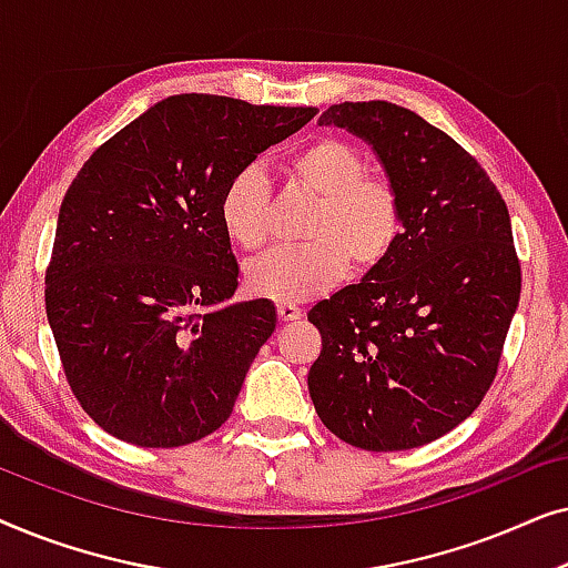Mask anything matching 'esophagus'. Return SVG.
<instances>
[{"label": "esophagus", "mask_w": 568, "mask_h": 568, "mask_svg": "<svg viewBox=\"0 0 568 568\" xmlns=\"http://www.w3.org/2000/svg\"><path fill=\"white\" fill-rule=\"evenodd\" d=\"M276 313H278V317H282L284 323L300 321V317H302V310L297 305H276Z\"/></svg>", "instance_id": "esophagus-1"}]
</instances>
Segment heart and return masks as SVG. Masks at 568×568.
<instances>
[{
    "label": "heart",
    "mask_w": 568,
    "mask_h": 568,
    "mask_svg": "<svg viewBox=\"0 0 568 568\" xmlns=\"http://www.w3.org/2000/svg\"><path fill=\"white\" fill-rule=\"evenodd\" d=\"M294 189L315 201L297 247H276L247 263L245 284L255 297L297 305L331 290L352 268L369 276L383 268L403 232V201L385 175L367 173L359 146L338 136H317L286 162ZM224 235L243 251L266 245L271 193L261 170L245 168L220 196Z\"/></svg>",
    "instance_id": "b5f03b06"
}]
</instances>
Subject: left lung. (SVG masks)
Returning a JSON list of instances; mask_svg holds the SVG:
<instances>
[{
	"label": "left lung",
	"instance_id": "left-lung-1",
	"mask_svg": "<svg viewBox=\"0 0 568 568\" xmlns=\"http://www.w3.org/2000/svg\"><path fill=\"white\" fill-rule=\"evenodd\" d=\"M338 126L400 193L403 232L383 268L317 302V416L348 445L393 453L445 437L494 383L523 274L501 193L445 131L385 100L338 103Z\"/></svg>",
	"mask_w": 568,
	"mask_h": 568
}]
</instances>
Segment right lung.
<instances>
[{
  "instance_id": "obj_1",
  "label": "right lung",
  "mask_w": 568,
  "mask_h": 568,
  "mask_svg": "<svg viewBox=\"0 0 568 568\" xmlns=\"http://www.w3.org/2000/svg\"><path fill=\"white\" fill-rule=\"evenodd\" d=\"M315 113L173 95L77 173L59 209L45 315L72 393L108 434L181 447L230 418L276 307L230 302L240 268L220 196Z\"/></svg>"
}]
</instances>
